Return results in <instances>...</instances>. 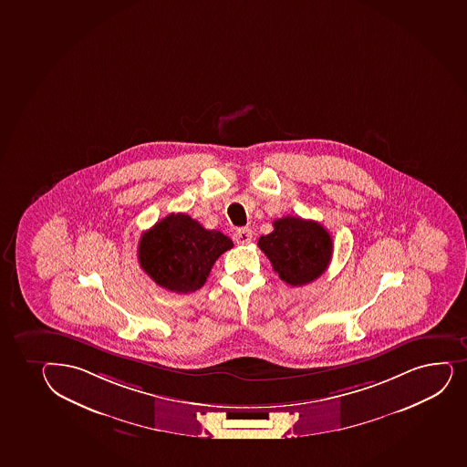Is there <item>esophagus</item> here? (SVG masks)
Here are the masks:
<instances>
[{
  "mask_svg": "<svg viewBox=\"0 0 467 467\" xmlns=\"http://www.w3.org/2000/svg\"><path fill=\"white\" fill-rule=\"evenodd\" d=\"M234 242L239 244V245H245V244H250L253 241V233H251L250 228H239V230L234 233V236H233Z\"/></svg>",
  "mask_w": 467,
  "mask_h": 467,
  "instance_id": "esophagus-1",
  "label": "esophagus"
}]
</instances>
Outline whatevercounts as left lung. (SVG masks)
I'll return each mask as SVG.
<instances>
[{
	"label": "left lung",
	"mask_w": 467,
	"mask_h": 467,
	"mask_svg": "<svg viewBox=\"0 0 467 467\" xmlns=\"http://www.w3.org/2000/svg\"><path fill=\"white\" fill-rule=\"evenodd\" d=\"M273 226L275 230L261 236L257 245L282 281L302 286L321 276L333 254L328 231L317 222L293 216L277 219Z\"/></svg>",
	"instance_id": "obj_1"
}]
</instances>
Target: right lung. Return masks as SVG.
<instances>
[{
  "label": "right lung",
  "instance_id": "obj_1",
  "mask_svg": "<svg viewBox=\"0 0 467 467\" xmlns=\"http://www.w3.org/2000/svg\"><path fill=\"white\" fill-rule=\"evenodd\" d=\"M233 248L221 231L205 230L188 214H170L141 234L139 262L157 285L174 293L201 288L214 262Z\"/></svg>",
  "mask_w": 467,
  "mask_h": 467
}]
</instances>
